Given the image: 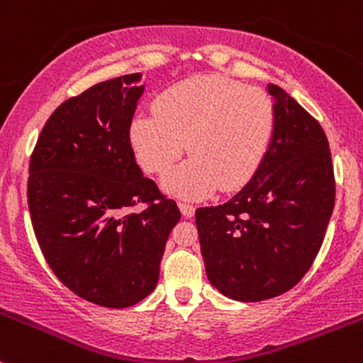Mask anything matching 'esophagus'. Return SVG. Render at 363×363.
<instances>
[{
	"mask_svg": "<svg viewBox=\"0 0 363 363\" xmlns=\"http://www.w3.org/2000/svg\"><path fill=\"white\" fill-rule=\"evenodd\" d=\"M179 209H181L182 216H184V218H193V214H195V207L189 206V203L181 202V203H179Z\"/></svg>",
	"mask_w": 363,
	"mask_h": 363,
	"instance_id": "esophagus-1",
	"label": "esophagus"
}]
</instances>
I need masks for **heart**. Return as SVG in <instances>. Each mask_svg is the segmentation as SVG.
Here are the masks:
<instances>
[{
  "instance_id": "b5f03b06",
  "label": "heart",
  "mask_w": 363,
  "mask_h": 363,
  "mask_svg": "<svg viewBox=\"0 0 363 363\" xmlns=\"http://www.w3.org/2000/svg\"><path fill=\"white\" fill-rule=\"evenodd\" d=\"M275 129V110L266 92L221 74H200L174 84L129 125V142L140 167L163 177L172 196L199 200L238 191L262 164Z\"/></svg>"
}]
</instances>
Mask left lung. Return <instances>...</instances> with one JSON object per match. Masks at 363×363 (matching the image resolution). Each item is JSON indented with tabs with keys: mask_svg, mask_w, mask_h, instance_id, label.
<instances>
[{
	"mask_svg": "<svg viewBox=\"0 0 363 363\" xmlns=\"http://www.w3.org/2000/svg\"><path fill=\"white\" fill-rule=\"evenodd\" d=\"M266 90L275 129L262 164L228 202L195 213L211 286L245 303L280 296L303 279L335 206L323 128L286 90Z\"/></svg>",
	"mask_w": 363,
	"mask_h": 363,
	"instance_id": "8db88e82",
	"label": "left lung"
}]
</instances>
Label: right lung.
<instances>
[{
  "instance_id": "right-lung-1",
  "label": "right lung",
  "mask_w": 363,
  "mask_h": 363,
  "mask_svg": "<svg viewBox=\"0 0 363 363\" xmlns=\"http://www.w3.org/2000/svg\"><path fill=\"white\" fill-rule=\"evenodd\" d=\"M140 81V72L113 77L60 104L30 160L28 207L49 267L74 294L108 308L156 289L181 220L177 203L143 177L129 142ZM140 201L151 206L127 213Z\"/></svg>"
}]
</instances>
